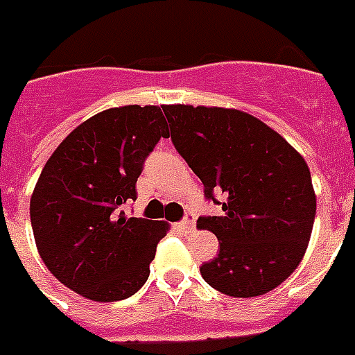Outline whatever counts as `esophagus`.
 <instances>
[{
    "label": "esophagus",
    "mask_w": 355,
    "mask_h": 355,
    "mask_svg": "<svg viewBox=\"0 0 355 355\" xmlns=\"http://www.w3.org/2000/svg\"><path fill=\"white\" fill-rule=\"evenodd\" d=\"M194 215L193 213H187V215H185V218H183V220H181L180 223V230H183V232H193L194 230Z\"/></svg>",
    "instance_id": "34e87169"
}]
</instances>
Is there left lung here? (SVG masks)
Returning <instances> with one entry per match:
<instances>
[{
  "label": "left lung",
  "instance_id": "left-lung-1",
  "mask_svg": "<svg viewBox=\"0 0 355 355\" xmlns=\"http://www.w3.org/2000/svg\"><path fill=\"white\" fill-rule=\"evenodd\" d=\"M162 110L174 148L204 183L206 198L223 207L218 217L198 218L220 245L217 257L200 266L204 281L234 297L268 294L294 273L311 239L316 196L307 162L279 132L241 110Z\"/></svg>",
  "mask_w": 355,
  "mask_h": 355
}]
</instances>
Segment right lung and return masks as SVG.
<instances>
[{"label": "right lung", "instance_id": "add662e5", "mask_svg": "<svg viewBox=\"0 0 355 355\" xmlns=\"http://www.w3.org/2000/svg\"><path fill=\"white\" fill-rule=\"evenodd\" d=\"M159 106L129 105L89 117L58 146L29 202L37 250L67 288L119 301L142 288L166 223L127 217L144 162L168 137Z\"/></svg>", "mask_w": 355, "mask_h": 355}]
</instances>
